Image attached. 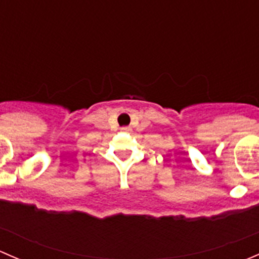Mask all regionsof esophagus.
<instances>
[{
	"label": "esophagus",
	"instance_id": "esophagus-1",
	"mask_svg": "<svg viewBox=\"0 0 259 259\" xmlns=\"http://www.w3.org/2000/svg\"><path fill=\"white\" fill-rule=\"evenodd\" d=\"M121 132H124V133H130V132H132V127L124 126V127H121Z\"/></svg>",
	"mask_w": 259,
	"mask_h": 259
}]
</instances>
